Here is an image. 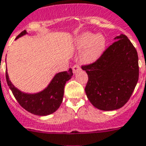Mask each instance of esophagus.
Instances as JSON below:
<instances>
[{
	"instance_id": "34e87169",
	"label": "esophagus",
	"mask_w": 146,
	"mask_h": 146,
	"mask_svg": "<svg viewBox=\"0 0 146 146\" xmlns=\"http://www.w3.org/2000/svg\"><path fill=\"white\" fill-rule=\"evenodd\" d=\"M81 68H80V66L78 64H75L73 67H72V70H73V72H74V74H75L76 72L78 71H79Z\"/></svg>"
}]
</instances>
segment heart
<instances>
[{"mask_svg":"<svg viewBox=\"0 0 146 146\" xmlns=\"http://www.w3.org/2000/svg\"><path fill=\"white\" fill-rule=\"evenodd\" d=\"M78 48L86 47L82 53V60L85 63H94L100 58L105 49L106 39L101 34L94 35L92 33L86 32L76 40Z\"/></svg>","mask_w":146,"mask_h":146,"instance_id":"b5f03b06","label":"heart"}]
</instances>
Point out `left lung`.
Returning <instances> with one entry per match:
<instances>
[{"instance_id": "8db88e82", "label": "left lung", "mask_w": 146, "mask_h": 146, "mask_svg": "<svg viewBox=\"0 0 146 146\" xmlns=\"http://www.w3.org/2000/svg\"><path fill=\"white\" fill-rule=\"evenodd\" d=\"M105 49L100 58L82 66L88 75L85 88L95 108L112 111L122 108L131 98L139 76L136 48L128 38L121 35Z\"/></svg>"}]
</instances>
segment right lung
I'll return each mask as SVG.
<instances>
[{"label":"right lung","mask_w":146,"mask_h":146,"mask_svg":"<svg viewBox=\"0 0 146 146\" xmlns=\"http://www.w3.org/2000/svg\"><path fill=\"white\" fill-rule=\"evenodd\" d=\"M26 34V31H22L15 39ZM72 75L73 73L71 68L68 71L57 73L44 90L33 94L23 93L15 88L9 80L7 71L6 81L16 101L23 108L32 114L47 115L55 112L60 106L63 101L65 83L71 78Z\"/></svg>","instance_id":"1"}]
</instances>
